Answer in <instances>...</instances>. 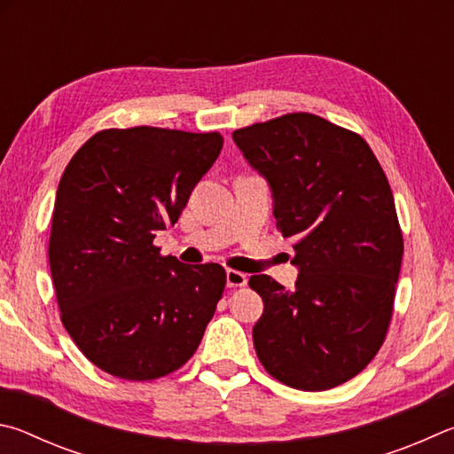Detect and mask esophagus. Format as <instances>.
I'll use <instances>...</instances> for the list:
<instances>
[{"label":"esophagus","instance_id":"1","mask_svg":"<svg viewBox=\"0 0 454 454\" xmlns=\"http://www.w3.org/2000/svg\"><path fill=\"white\" fill-rule=\"evenodd\" d=\"M227 285L229 287H245V285H247V275L241 271H235V269H229Z\"/></svg>","mask_w":454,"mask_h":454}]
</instances>
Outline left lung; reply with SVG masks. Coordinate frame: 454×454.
<instances>
[{"label": "left lung", "mask_w": 454, "mask_h": 454, "mask_svg": "<svg viewBox=\"0 0 454 454\" xmlns=\"http://www.w3.org/2000/svg\"><path fill=\"white\" fill-rule=\"evenodd\" d=\"M273 191V215L293 239L295 289L269 275L253 327L261 364L299 391L359 375L385 343L403 259V231L383 167L359 133L313 114H287L233 131Z\"/></svg>", "instance_id": "left-lung-1"}]
</instances>
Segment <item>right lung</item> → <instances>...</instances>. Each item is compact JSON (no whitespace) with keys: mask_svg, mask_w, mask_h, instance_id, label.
Listing matches in <instances>:
<instances>
[{"mask_svg":"<svg viewBox=\"0 0 454 454\" xmlns=\"http://www.w3.org/2000/svg\"><path fill=\"white\" fill-rule=\"evenodd\" d=\"M221 147L217 131L114 127L91 135L61 175L50 235L55 297L79 351L109 375L167 377L201 343L225 269L183 265L153 239L177 223Z\"/></svg>","mask_w":454,"mask_h":454,"instance_id":"right-lung-1","label":"right lung"}]
</instances>
